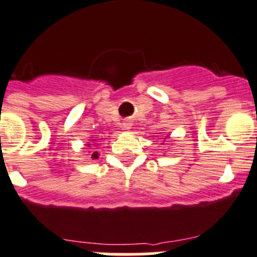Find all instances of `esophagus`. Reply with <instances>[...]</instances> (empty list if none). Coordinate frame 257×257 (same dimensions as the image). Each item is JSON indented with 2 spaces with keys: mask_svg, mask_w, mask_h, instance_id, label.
Returning a JSON list of instances; mask_svg holds the SVG:
<instances>
[{
  "mask_svg": "<svg viewBox=\"0 0 257 257\" xmlns=\"http://www.w3.org/2000/svg\"><path fill=\"white\" fill-rule=\"evenodd\" d=\"M132 126V122L131 121H124L122 122V128L124 129H131Z\"/></svg>",
  "mask_w": 257,
  "mask_h": 257,
  "instance_id": "34e87169",
  "label": "esophagus"
}]
</instances>
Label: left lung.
Wrapping results in <instances>:
<instances>
[{
  "instance_id": "left-lung-1",
  "label": "left lung",
  "mask_w": 257,
  "mask_h": 257,
  "mask_svg": "<svg viewBox=\"0 0 257 257\" xmlns=\"http://www.w3.org/2000/svg\"><path fill=\"white\" fill-rule=\"evenodd\" d=\"M166 137H168V136H166Z\"/></svg>"
}]
</instances>
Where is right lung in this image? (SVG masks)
I'll return each instance as SVG.
<instances>
[{"label": "right lung", "instance_id": "1", "mask_svg": "<svg viewBox=\"0 0 257 257\" xmlns=\"http://www.w3.org/2000/svg\"><path fill=\"white\" fill-rule=\"evenodd\" d=\"M94 142H95V140H90V142H88V144H86V145H88V146L90 147L91 145H94ZM98 155H99V154H98L97 151H95V153H93V155H91V159H97Z\"/></svg>", "mask_w": 257, "mask_h": 257}]
</instances>
